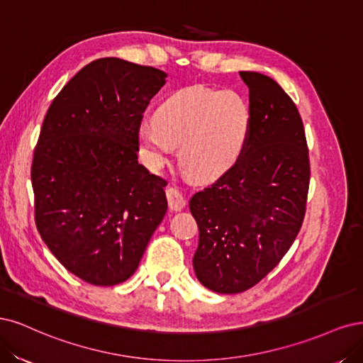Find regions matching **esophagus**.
<instances>
[{"mask_svg": "<svg viewBox=\"0 0 363 363\" xmlns=\"http://www.w3.org/2000/svg\"><path fill=\"white\" fill-rule=\"evenodd\" d=\"M166 196H167V202H169V208L172 211H181V209L185 208L186 201L185 196L174 186H170V189L166 190Z\"/></svg>", "mask_w": 363, "mask_h": 363, "instance_id": "esophagus-1", "label": "esophagus"}]
</instances>
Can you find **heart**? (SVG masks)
<instances>
[{"instance_id":"obj_1","label":"heart","mask_w":363,"mask_h":363,"mask_svg":"<svg viewBox=\"0 0 363 363\" xmlns=\"http://www.w3.org/2000/svg\"><path fill=\"white\" fill-rule=\"evenodd\" d=\"M250 125L252 111L240 93L191 86L162 102L155 122L140 125L137 143L150 169H160L181 146V167L196 179H213L241 158Z\"/></svg>"}]
</instances>
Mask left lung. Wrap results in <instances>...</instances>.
<instances>
[{
  "instance_id": "obj_1",
  "label": "left lung",
  "mask_w": 363,
  "mask_h": 363,
  "mask_svg": "<svg viewBox=\"0 0 363 363\" xmlns=\"http://www.w3.org/2000/svg\"><path fill=\"white\" fill-rule=\"evenodd\" d=\"M249 87L247 146L228 172L190 201L199 228L193 258L203 286L237 294L284 258L306 213L311 164L296 104L270 77L240 72Z\"/></svg>"
}]
</instances>
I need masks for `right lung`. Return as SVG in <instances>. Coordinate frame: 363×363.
<instances>
[{
    "label": "right lung",
    "mask_w": 363,
    "mask_h": 363,
    "mask_svg": "<svg viewBox=\"0 0 363 363\" xmlns=\"http://www.w3.org/2000/svg\"><path fill=\"white\" fill-rule=\"evenodd\" d=\"M167 74L116 57L54 98L34 149V220L60 264L96 286L125 282L167 211V182L138 164L137 134Z\"/></svg>",
    "instance_id": "right-lung-1"
}]
</instances>
